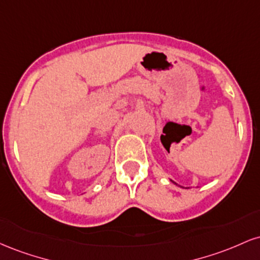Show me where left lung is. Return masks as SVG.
<instances>
[{"label":"left lung","instance_id":"left-lung-1","mask_svg":"<svg viewBox=\"0 0 260 260\" xmlns=\"http://www.w3.org/2000/svg\"><path fill=\"white\" fill-rule=\"evenodd\" d=\"M171 182H174V181H171ZM174 183H175V184H177V183H176V182H174Z\"/></svg>","mask_w":260,"mask_h":260}]
</instances>
